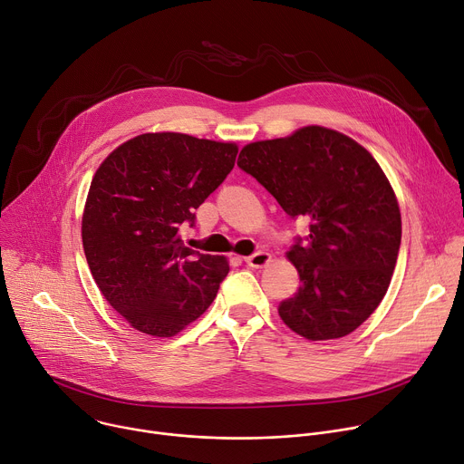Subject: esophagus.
Segmentation results:
<instances>
[{
    "mask_svg": "<svg viewBox=\"0 0 464 464\" xmlns=\"http://www.w3.org/2000/svg\"><path fill=\"white\" fill-rule=\"evenodd\" d=\"M244 261H246V265L251 266V268H261V266H265V265L270 261V256L266 254V251H257V254L246 257Z\"/></svg>",
    "mask_w": 464,
    "mask_h": 464,
    "instance_id": "1",
    "label": "esophagus"
}]
</instances>
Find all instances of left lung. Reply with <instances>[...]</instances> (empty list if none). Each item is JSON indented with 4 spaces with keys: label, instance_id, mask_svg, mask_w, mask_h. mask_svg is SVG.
I'll return each mask as SVG.
<instances>
[{
    "label": "left lung",
    "instance_id": "left-lung-1",
    "mask_svg": "<svg viewBox=\"0 0 464 464\" xmlns=\"http://www.w3.org/2000/svg\"><path fill=\"white\" fill-rule=\"evenodd\" d=\"M237 164L292 220L309 222V235L286 254L302 285L279 304L281 320L309 341L355 331L387 294L401 244L400 207L382 166L320 125L247 144Z\"/></svg>",
    "mask_w": 464,
    "mask_h": 464
}]
</instances>
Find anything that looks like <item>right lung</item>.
Masks as SVG:
<instances>
[{
	"label": "right lung",
	"mask_w": 464,
	"mask_h": 464,
	"mask_svg": "<svg viewBox=\"0 0 464 464\" xmlns=\"http://www.w3.org/2000/svg\"><path fill=\"white\" fill-rule=\"evenodd\" d=\"M238 148L183 133H146L98 168L82 247L105 300L135 329L174 336L213 304L229 265L183 244L194 210L233 170Z\"/></svg>",
	"instance_id": "right-lung-1"
}]
</instances>
